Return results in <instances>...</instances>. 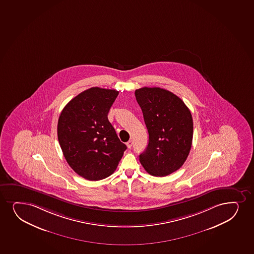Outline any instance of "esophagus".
I'll use <instances>...</instances> for the list:
<instances>
[{"label": "esophagus", "mask_w": 254, "mask_h": 254, "mask_svg": "<svg viewBox=\"0 0 254 254\" xmlns=\"http://www.w3.org/2000/svg\"><path fill=\"white\" fill-rule=\"evenodd\" d=\"M132 144H133V142L132 140H129L127 143V146L128 149H131V147H132Z\"/></svg>", "instance_id": "34e87169"}]
</instances>
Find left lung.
Masks as SVG:
<instances>
[{
	"mask_svg": "<svg viewBox=\"0 0 254 254\" xmlns=\"http://www.w3.org/2000/svg\"><path fill=\"white\" fill-rule=\"evenodd\" d=\"M135 97L149 132L140 163L153 176H167L182 167L190 151V111L178 96L160 87H142L135 91Z\"/></svg>",
	"mask_w": 254,
	"mask_h": 254,
	"instance_id": "1",
	"label": "left lung"
}]
</instances>
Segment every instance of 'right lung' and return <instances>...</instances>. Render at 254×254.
<instances>
[{
  "label": "right lung",
  "mask_w": 254,
  "mask_h": 254,
  "mask_svg": "<svg viewBox=\"0 0 254 254\" xmlns=\"http://www.w3.org/2000/svg\"><path fill=\"white\" fill-rule=\"evenodd\" d=\"M119 92L91 87L64 108L58 122V138L66 161L78 175L98 181L117 169L126 144L108 120Z\"/></svg>",
  "instance_id": "right-lung-1"
}]
</instances>
